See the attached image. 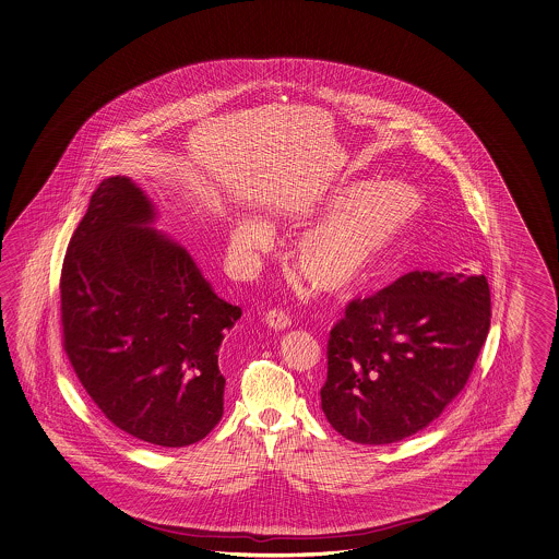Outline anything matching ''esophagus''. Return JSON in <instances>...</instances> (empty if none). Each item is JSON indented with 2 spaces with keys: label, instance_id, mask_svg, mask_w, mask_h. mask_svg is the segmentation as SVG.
<instances>
[{
  "label": "esophagus",
  "instance_id": "1",
  "mask_svg": "<svg viewBox=\"0 0 559 559\" xmlns=\"http://www.w3.org/2000/svg\"><path fill=\"white\" fill-rule=\"evenodd\" d=\"M264 321H266V325L273 329V331H285L286 328H290V319H288V314L283 313V311H278V309H274L271 313H266Z\"/></svg>",
  "mask_w": 559,
  "mask_h": 559
}]
</instances>
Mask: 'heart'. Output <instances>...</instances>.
Segmentation results:
<instances>
[{
	"label": "heart",
	"mask_w": 559,
	"mask_h": 559,
	"mask_svg": "<svg viewBox=\"0 0 559 559\" xmlns=\"http://www.w3.org/2000/svg\"><path fill=\"white\" fill-rule=\"evenodd\" d=\"M423 210L416 188L402 181H347L293 207L297 224L313 222L295 245L299 273L319 290L343 293L359 285ZM273 245L264 219L242 214L234 222L231 246L254 259Z\"/></svg>",
	"instance_id": "1"
}]
</instances>
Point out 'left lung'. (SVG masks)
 I'll use <instances>...</instances> for the list:
<instances>
[{"label": "left lung", "instance_id": "obj_1", "mask_svg": "<svg viewBox=\"0 0 559 559\" xmlns=\"http://www.w3.org/2000/svg\"><path fill=\"white\" fill-rule=\"evenodd\" d=\"M489 328L483 274L414 271L352 300L329 340V424L359 444L420 432L461 394Z\"/></svg>", "mask_w": 559, "mask_h": 559}]
</instances>
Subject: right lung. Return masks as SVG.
Returning <instances> with one entry per match:
<instances>
[{
	"instance_id": "right-lung-1",
	"label": "right lung",
	"mask_w": 559,
	"mask_h": 559,
	"mask_svg": "<svg viewBox=\"0 0 559 559\" xmlns=\"http://www.w3.org/2000/svg\"><path fill=\"white\" fill-rule=\"evenodd\" d=\"M157 219L133 179H103L64 257L62 328L72 368L110 423L178 449L224 414L219 345L242 311Z\"/></svg>"
}]
</instances>
